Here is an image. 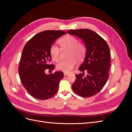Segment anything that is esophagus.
<instances>
[{"mask_svg":"<svg viewBox=\"0 0 132 132\" xmlns=\"http://www.w3.org/2000/svg\"><path fill=\"white\" fill-rule=\"evenodd\" d=\"M69 74V73H66V72L64 73V76H67V75H68Z\"/></svg>","mask_w":132,"mask_h":132,"instance_id":"esophagus-1","label":"esophagus"}]
</instances>
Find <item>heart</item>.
Listing matches in <instances>:
<instances>
[{
  "label": "heart",
  "instance_id": "obj_1",
  "mask_svg": "<svg viewBox=\"0 0 132 132\" xmlns=\"http://www.w3.org/2000/svg\"><path fill=\"white\" fill-rule=\"evenodd\" d=\"M62 49L70 50L69 57L67 60H63L57 65V68L64 72H69L77 64V60L81 59L84 55L85 47L82 43H79L78 39L71 35H67L61 38L58 41ZM61 50L57 45L52 44L50 47V54L54 61L58 62L60 59Z\"/></svg>",
  "mask_w": 132,
  "mask_h": 132
}]
</instances>
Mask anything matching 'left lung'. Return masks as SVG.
Wrapping results in <instances>:
<instances>
[{
  "label": "left lung",
  "mask_w": 132,
  "mask_h": 132,
  "mask_svg": "<svg viewBox=\"0 0 132 132\" xmlns=\"http://www.w3.org/2000/svg\"><path fill=\"white\" fill-rule=\"evenodd\" d=\"M67 32L82 39L86 50L84 60L79 68L82 73L75 75L72 89L81 97H91L103 88L109 78L111 62L109 47L100 36L91 30H69ZM85 71L88 74L84 76Z\"/></svg>",
  "instance_id": "8db88e82"
}]
</instances>
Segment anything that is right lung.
Masks as SVG:
<instances>
[{"label":"right lung","mask_w":132,"mask_h":132,"mask_svg":"<svg viewBox=\"0 0 132 132\" xmlns=\"http://www.w3.org/2000/svg\"><path fill=\"white\" fill-rule=\"evenodd\" d=\"M63 31L47 30L32 37L23 48L19 67V74L23 86L30 95L38 100H46L57 93L64 74L60 71L46 74L47 69H54L48 64L51 61L50 47L61 36Z\"/></svg>","instance_id":"1"}]
</instances>
